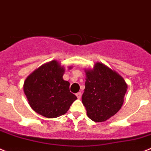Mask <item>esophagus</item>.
<instances>
[{
    "label": "esophagus",
    "instance_id": "34e87169",
    "mask_svg": "<svg viewBox=\"0 0 151 151\" xmlns=\"http://www.w3.org/2000/svg\"><path fill=\"white\" fill-rule=\"evenodd\" d=\"M76 96H77V98L78 99H80L81 98V92H78V93H76Z\"/></svg>",
    "mask_w": 151,
    "mask_h": 151
}]
</instances>
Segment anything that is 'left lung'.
<instances>
[{
    "instance_id": "obj_1",
    "label": "left lung",
    "mask_w": 151,
    "mask_h": 151,
    "mask_svg": "<svg viewBox=\"0 0 151 151\" xmlns=\"http://www.w3.org/2000/svg\"><path fill=\"white\" fill-rule=\"evenodd\" d=\"M84 71L85 89L81 100L87 116L96 122H105L121 109L127 83L117 72L101 62Z\"/></svg>"
}]
</instances>
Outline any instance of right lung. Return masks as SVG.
Masks as SVG:
<instances>
[{"label":"right lung","instance_id":"add662e5","mask_svg":"<svg viewBox=\"0 0 151 151\" xmlns=\"http://www.w3.org/2000/svg\"><path fill=\"white\" fill-rule=\"evenodd\" d=\"M64 72V66L52 60L26 78L24 94L34 111L46 118H57L68 111L77 97L70 91L69 81L63 79Z\"/></svg>","mask_w":151,"mask_h":151}]
</instances>
